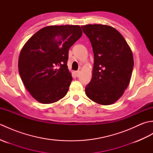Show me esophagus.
Segmentation results:
<instances>
[{
  "mask_svg": "<svg viewBox=\"0 0 153 153\" xmlns=\"http://www.w3.org/2000/svg\"><path fill=\"white\" fill-rule=\"evenodd\" d=\"M74 74H75V75H76V77H79V74H80V71H75Z\"/></svg>",
  "mask_w": 153,
  "mask_h": 153,
  "instance_id": "1",
  "label": "esophagus"
}]
</instances>
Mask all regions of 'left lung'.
Masks as SVG:
<instances>
[{"instance_id":"left-lung-1","label":"left lung","mask_w":153,"mask_h":153,"mask_svg":"<svg viewBox=\"0 0 153 153\" xmlns=\"http://www.w3.org/2000/svg\"><path fill=\"white\" fill-rule=\"evenodd\" d=\"M82 28L94 53L92 78L85 87V94L100 105H112L130 82L134 64L132 52L120 32L111 26L89 24Z\"/></svg>"}]
</instances>
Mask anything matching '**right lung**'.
I'll list each match as a JSON object with an SVG mask.
<instances>
[{
  "label": "right lung",
  "mask_w": 153,
  "mask_h": 153,
  "mask_svg": "<svg viewBox=\"0 0 153 153\" xmlns=\"http://www.w3.org/2000/svg\"><path fill=\"white\" fill-rule=\"evenodd\" d=\"M82 35L79 25H51L41 29L23 47L19 74L37 101L53 103L66 95L72 81L67 66L68 51Z\"/></svg>",
  "instance_id": "right-lung-1"
}]
</instances>
